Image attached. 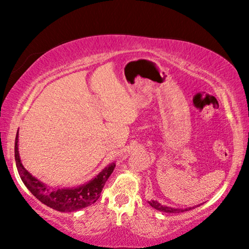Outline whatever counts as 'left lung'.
Listing matches in <instances>:
<instances>
[{"mask_svg": "<svg viewBox=\"0 0 249 249\" xmlns=\"http://www.w3.org/2000/svg\"><path fill=\"white\" fill-rule=\"evenodd\" d=\"M149 205L152 207H154L155 210L160 211V212H163V213H181V212H186V211H189V210H193L195 209V207H187V209H178V207H171V206H166V205H163V204L159 203L158 200H151V202H148ZM198 206V205H197Z\"/></svg>", "mask_w": 249, "mask_h": 249, "instance_id": "obj_1", "label": "left lung"}]
</instances>
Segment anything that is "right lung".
Masks as SVG:
<instances>
[{
    "instance_id": "obj_1",
    "label": "right lung",
    "mask_w": 249,
    "mask_h": 249,
    "mask_svg": "<svg viewBox=\"0 0 249 249\" xmlns=\"http://www.w3.org/2000/svg\"><path fill=\"white\" fill-rule=\"evenodd\" d=\"M19 134L17 132L15 144V158L16 165L18 169L19 176L22 182L28 188L30 193L51 209L59 211V212H76L83 210L85 207L91 205L100 198L102 189L113 172L115 163L112 162L107 168H104L98 175L89 181L77 187H68V188H59V187H50L35 178L23 168L21 160H20L18 149Z\"/></svg>"
}]
</instances>
